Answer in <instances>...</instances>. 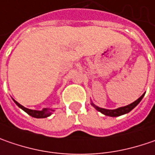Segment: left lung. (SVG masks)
Here are the masks:
<instances>
[{"mask_svg": "<svg viewBox=\"0 0 155 155\" xmlns=\"http://www.w3.org/2000/svg\"><path fill=\"white\" fill-rule=\"evenodd\" d=\"M145 93L139 98L138 100H136L135 101H134L131 104L127 105V106H125V107H119V108H116V109H105V108H101V107H99L97 106L94 104L93 102L91 103L93 107H95V109L97 111L101 112V114H103L107 116H111V117H116V116H120V115H122V114H127L129 112L131 111L132 109H134L137 105L140 103V101L142 100V98L144 97Z\"/></svg>", "mask_w": 155, "mask_h": 155, "instance_id": "left-lung-1", "label": "left lung"}]
</instances>
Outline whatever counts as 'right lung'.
Returning a JSON list of instances; mask_svg holds the SVG:
<instances>
[{"mask_svg":"<svg viewBox=\"0 0 155 155\" xmlns=\"http://www.w3.org/2000/svg\"><path fill=\"white\" fill-rule=\"evenodd\" d=\"M14 101L15 102V104L21 108L23 111H25L28 114H29L30 116L35 118H47L48 116H50L52 112L54 111L53 109H49V108H43L42 110H32V109H28L27 107H23L22 105H21L20 103H18L16 101L14 100Z\"/></svg>","mask_w":155,"mask_h":155,"instance_id":"right-lung-1","label":"right lung"}]
</instances>
